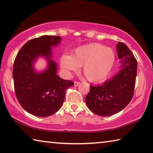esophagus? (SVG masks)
Segmentation results:
<instances>
[{"mask_svg":"<svg viewBox=\"0 0 153 153\" xmlns=\"http://www.w3.org/2000/svg\"><path fill=\"white\" fill-rule=\"evenodd\" d=\"M80 83L78 82H74V86H76V87H77V86H78L79 85Z\"/></svg>","mask_w":153,"mask_h":153,"instance_id":"obj_1","label":"esophagus"}]
</instances>
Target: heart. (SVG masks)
<instances>
[{"label":"heart","instance_id":"b5f03b06","mask_svg":"<svg viewBox=\"0 0 153 153\" xmlns=\"http://www.w3.org/2000/svg\"><path fill=\"white\" fill-rule=\"evenodd\" d=\"M114 52L108 47L90 43L77 48L71 56L63 55L60 63L65 71H76L82 66V73L89 81L97 83L109 76L115 64Z\"/></svg>","mask_w":153,"mask_h":153}]
</instances>
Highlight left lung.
Masks as SVG:
<instances>
[{
  "instance_id": "obj_1",
  "label": "left lung",
  "mask_w": 153,
  "mask_h": 153,
  "mask_svg": "<svg viewBox=\"0 0 153 153\" xmlns=\"http://www.w3.org/2000/svg\"><path fill=\"white\" fill-rule=\"evenodd\" d=\"M121 69L115 76L100 85H90L85 102L91 112L97 115L109 116L123 110L133 97L137 77V62L124 43L116 45Z\"/></svg>"
}]
</instances>
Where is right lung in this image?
I'll return each instance as SVG.
<instances>
[{"label": "right lung", "instance_id": "add662e5", "mask_svg": "<svg viewBox=\"0 0 153 153\" xmlns=\"http://www.w3.org/2000/svg\"><path fill=\"white\" fill-rule=\"evenodd\" d=\"M59 36L43 35L23 46L14 62L13 76L16 97L27 112L47 117L59 110L65 99V90L74 82L58 76L57 65L53 59L52 48L61 44ZM39 57L48 63L45 70L37 71L34 64Z\"/></svg>", "mask_w": 153, "mask_h": 153}]
</instances>
